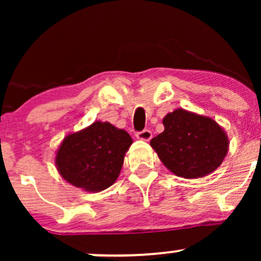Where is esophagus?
Masks as SVG:
<instances>
[{"label": "esophagus", "instance_id": "esophagus-1", "mask_svg": "<svg viewBox=\"0 0 261 261\" xmlns=\"http://www.w3.org/2000/svg\"><path fill=\"white\" fill-rule=\"evenodd\" d=\"M136 137L139 140H142V141H149L152 137V133L149 130H143V131H140V133L136 134Z\"/></svg>", "mask_w": 261, "mask_h": 261}]
</instances>
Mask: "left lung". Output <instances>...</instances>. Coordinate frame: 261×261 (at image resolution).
<instances>
[{
  "label": "left lung",
  "mask_w": 261,
  "mask_h": 261,
  "mask_svg": "<svg viewBox=\"0 0 261 261\" xmlns=\"http://www.w3.org/2000/svg\"><path fill=\"white\" fill-rule=\"evenodd\" d=\"M163 125L164 131L151 140V147L173 174L202 178L222 164L229 140L214 119L179 108L164 116Z\"/></svg>",
  "instance_id": "8db88e82"
}]
</instances>
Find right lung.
I'll return each mask as SVG.
<instances>
[{"label":"right lung","instance_id":"1","mask_svg":"<svg viewBox=\"0 0 261 261\" xmlns=\"http://www.w3.org/2000/svg\"><path fill=\"white\" fill-rule=\"evenodd\" d=\"M133 142L122 128L108 121H94L62 140L55 155L56 168L73 187L99 193L112 187L120 175Z\"/></svg>","mask_w":261,"mask_h":261}]
</instances>
